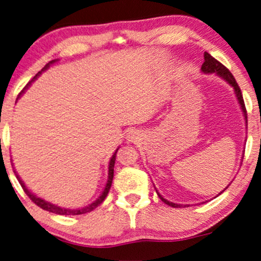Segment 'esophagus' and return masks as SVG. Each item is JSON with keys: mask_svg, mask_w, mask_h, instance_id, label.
Masks as SVG:
<instances>
[{"mask_svg": "<svg viewBox=\"0 0 261 261\" xmlns=\"http://www.w3.org/2000/svg\"><path fill=\"white\" fill-rule=\"evenodd\" d=\"M138 134L137 131H130V133L127 134V141L130 142H135L136 140H138Z\"/></svg>", "mask_w": 261, "mask_h": 261, "instance_id": "esophagus-1", "label": "esophagus"}]
</instances>
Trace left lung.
Here are the masks:
<instances>
[{"mask_svg":"<svg viewBox=\"0 0 261 261\" xmlns=\"http://www.w3.org/2000/svg\"><path fill=\"white\" fill-rule=\"evenodd\" d=\"M201 71L205 72V74H213V72H215V74H217L220 77L225 80V81H227L229 85L234 88L236 98H238V100H239L240 106H241L242 112H244L245 119H246V121H247V111H246V106H245L244 98H242L241 89H240L238 82H236V80L234 76H232L231 72L229 71L223 64L220 63L217 60H215L213 56H211L210 54H207V52H204V63H203V65H201ZM156 192H158V191H156ZM158 196L160 197V199H161L163 203L167 204V205L173 206V207H181L182 206L181 204H175V203H172V201H168L167 199H165V198H163L159 192H158ZM185 206H187V205H184V207Z\"/></svg>","mask_w":261,"mask_h":261,"instance_id":"obj_1","label":"left lung"}]
</instances>
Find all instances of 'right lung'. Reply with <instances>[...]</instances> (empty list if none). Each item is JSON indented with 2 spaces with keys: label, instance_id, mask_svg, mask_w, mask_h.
Returning a JSON list of instances; mask_svg holds the SVG:
<instances>
[{
  "label": "right lung",
  "instance_id": "1",
  "mask_svg": "<svg viewBox=\"0 0 261 261\" xmlns=\"http://www.w3.org/2000/svg\"><path fill=\"white\" fill-rule=\"evenodd\" d=\"M54 62H56V61L48 62V63H47L46 65H45V67H44L43 69H41V71L38 72V74H37L36 76H34V77H33L32 80H31V81H30L29 83H27V86L25 87V88L22 89V92L19 93V95H17V99L20 98V95H21L22 93H23V90H25V89L27 88V87H29L30 83L32 82V81H34V80H36V79L38 77V76H39L44 70H46V69L48 68V65L54 63ZM17 99H16V100H17ZM117 151H118V149H117L116 152H114L113 156H112V158H111V160H110V165H109V179H107L105 190H103V192L101 193V196H100V197L98 198V199H96V200L94 201V203L89 204V205H87V206H85V207H80V209H64V207H61V206H58V205H55V204L48 203V201L41 199V198H38V197L36 196V194H33L29 189H27V187L25 186V184H23L22 180L20 179V176L16 174L15 171H14V173H15L16 179L19 180L20 185H21V187L23 189V191H25V193L27 194V196L30 197V199L32 200L33 203L36 204V205L41 207V209H43V210H46V211H48V213H54V214H57V215H65V216H69V215H72V216H74V215H82V214L90 213V211L94 210L96 206H99L100 204L102 203L103 199H105V198L107 197V194H109V191H110V189H111V185H112V180H113V167H114V162H116V154H117Z\"/></svg>",
  "mask_w": 261,
  "mask_h": 261
}]
</instances>
